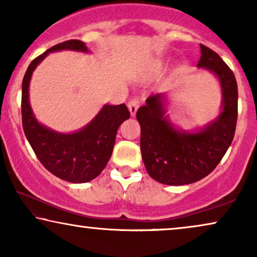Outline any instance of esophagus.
<instances>
[{"mask_svg":"<svg viewBox=\"0 0 257 257\" xmlns=\"http://www.w3.org/2000/svg\"><path fill=\"white\" fill-rule=\"evenodd\" d=\"M139 99L138 98H133V99H131L128 101V110H130V113H131V115H136V112L137 110H138L139 107Z\"/></svg>","mask_w":257,"mask_h":257,"instance_id":"obj_1","label":"esophagus"}]
</instances>
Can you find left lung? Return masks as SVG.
I'll return each mask as SVG.
<instances>
[{"instance_id": "obj_1", "label": "left lung", "mask_w": 257, "mask_h": 257, "mask_svg": "<svg viewBox=\"0 0 257 257\" xmlns=\"http://www.w3.org/2000/svg\"><path fill=\"white\" fill-rule=\"evenodd\" d=\"M198 68L212 71L220 80L222 107L215 120L196 132L174 128L165 117V94H152L137 111L140 150L151 178L160 184L180 186L201 180L215 168L233 142L237 120V83L222 58L200 44Z\"/></svg>"}]
</instances>
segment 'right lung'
Returning <instances> with one entry per match:
<instances>
[{
  "mask_svg": "<svg viewBox=\"0 0 257 257\" xmlns=\"http://www.w3.org/2000/svg\"><path fill=\"white\" fill-rule=\"evenodd\" d=\"M87 52L82 41L70 40L56 44L28 66L22 82V125L31 149L47 170L59 179L83 184L101 173L113 151L118 127L130 112L125 104L104 105L85 127L73 133H58L40 124L29 103V83L36 66L54 51Z\"/></svg>",
  "mask_w": 257,
  "mask_h": 257,
  "instance_id": "1",
  "label": "right lung"
}]
</instances>
